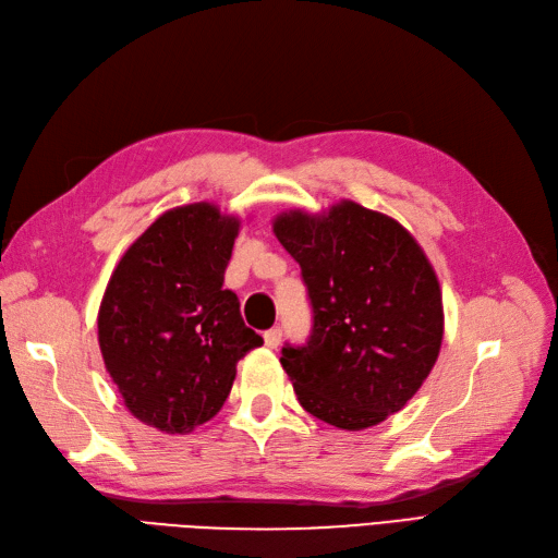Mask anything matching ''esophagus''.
I'll use <instances>...</instances> for the list:
<instances>
[{"instance_id":"obj_1","label":"esophagus","mask_w":558,"mask_h":558,"mask_svg":"<svg viewBox=\"0 0 558 558\" xmlns=\"http://www.w3.org/2000/svg\"><path fill=\"white\" fill-rule=\"evenodd\" d=\"M263 340H265V347H267V349H277L279 342H281V328L267 330V332L263 335Z\"/></svg>"}]
</instances>
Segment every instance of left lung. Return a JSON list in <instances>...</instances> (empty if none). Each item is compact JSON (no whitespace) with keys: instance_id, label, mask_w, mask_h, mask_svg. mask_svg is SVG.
Returning a JSON list of instances; mask_svg holds the SVG:
<instances>
[{"instance_id":"left-lung-1","label":"left lung","mask_w":558,"mask_h":558,"mask_svg":"<svg viewBox=\"0 0 558 558\" xmlns=\"http://www.w3.org/2000/svg\"><path fill=\"white\" fill-rule=\"evenodd\" d=\"M275 234L302 269L314 326L281 365L312 416L363 430L402 410L426 381L445 335L442 291L424 248L396 218L342 199L291 209Z\"/></svg>"}]
</instances>
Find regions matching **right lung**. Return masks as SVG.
<instances>
[{"label": "right lung", "instance_id": "obj_1", "mask_svg": "<svg viewBox=\"0 0 558 558\" xmlns=\"http://www.w3.org/2000/svg\"><path fill=\"white\" fill-rule=\"evenodd\" d=\"M240 226L211 202L170 209L113 269L97 314L99 349L146 426L183 435L216 416L238 361L263 344L223 289Z\"/></svg>", "mask_w": 558, "mask_h": 558}]
</instances>
